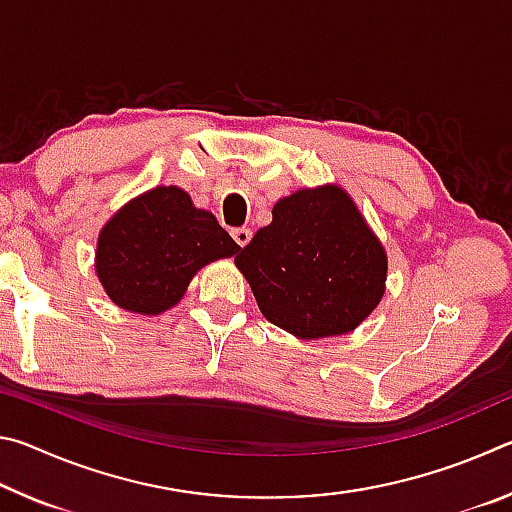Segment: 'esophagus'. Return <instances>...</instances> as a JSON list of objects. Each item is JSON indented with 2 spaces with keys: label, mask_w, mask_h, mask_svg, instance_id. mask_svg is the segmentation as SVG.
<instances>
[{
  "label": "esophagus",
  "mask_w": 512,
  "mask_h": 512,
  "mask_svg": "<svg viewBox=\"0 0 512 512\" xmlns=\"http://www.w3.org/2000/svg\"><path fill=\"white\" fill-rule=\"evenodd\" d=\"M230 235H232V239H235L241 248H244L248 241H250V237H253V232H250L248 228H232Z\"/></svg>",
  "instance_id": "1"
}]
</instances>
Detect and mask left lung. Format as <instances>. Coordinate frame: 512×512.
I'll list each match as a JSON object with an SVG mask.
<instances>
[{"instance_id":"8db88e82","label":"left lung","mask_w":512,"mask_h":512,"mask_svg":"<svg viewBox=\"0 0 512 512\" xmlns=\"http://www.w3.org/2000/svg\"><path fill=\"white\" fill-rule=\"evenodd\" d=\"M235 264L259 311L300 339L352 332L384 296L386 253L343 189H300Z\"/></svg>"}]
</instances>
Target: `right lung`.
<instances>
[{
  "instance_id": "right-lung-1",
  "label": "right lung",
  "mask_w": 512,
  "mask_h": 512,
  "mask_svg": "<svg viewBox=\"0 0 512 512\" xmlns=\"http://www.w3.org/2000/svg\"><path fill=\"white\" fill-rule=\"evenodd\" d=\"M239 246L212 212L180 187H155L121 207L101 230L97 275L115 305L160 314L183 298L198 268Z\"/></svg>"
}]
</instances>
